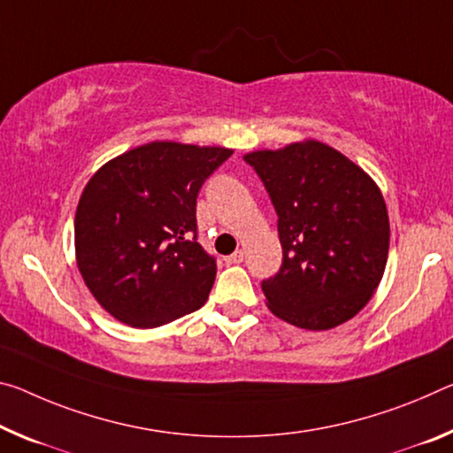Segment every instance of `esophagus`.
I'll return each instance as SVG.
<instances>
[{"label":"esophagus","instance_id":"esophagus-1","mask_svg":"<svg viewBox=\"0 0 453 453\" xmlns=\"http://www.w3.org/2000/svg\"><path fill=\"white\" fill-rule=\"evenodd\" d=\"M243 250H235V252L232 256L226 257V264H242L243 262Z\"/></svg>","mask_w":453,"mask_h":453}]
</instances>
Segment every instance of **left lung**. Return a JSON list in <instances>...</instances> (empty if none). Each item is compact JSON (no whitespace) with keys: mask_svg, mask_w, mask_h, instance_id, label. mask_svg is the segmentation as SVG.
I'll return each mask as SVG.
<instances>
[{"mask_svg":"<svg viewBox=\"0 0 453 453\" xmlns=\"http://www.w3.org/2000/svg\"><path fill=\"white\" fill-rule=\"evenodd\" d=\"M278 213L282 265L262 282L290 325L328 330L363 311L389 254V215L369 173L326 142L304 139L243 155Z\"/></svg>","mask_w":453,"mask_h":453,"instance_id":"1","label":"left lung"}]
</instances>
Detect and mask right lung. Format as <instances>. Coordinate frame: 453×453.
<instances>
[{
    "instance_id": "obj_1",
    "label": "right lung",
    "mask_w": 453,
    "mask_h": 453,
    "mask_svg": "<svg viewBox=\"0 0 453 453\" xmlns=\"http://www.w3.org/2000/svg\"><path fill=\"white\" fill-rule=\"evenodd\" d=\"M232 153L153 141L88 179L74 218L76 265L111 317L155 328L205 304L218 268L196 240V201Z\"/></svg>"
}]
</instances>
